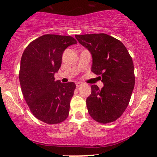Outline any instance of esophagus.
I'll return each instance as SVG.
<instances>
[{
	"instance_id": "34e87169",
	"label": "esophagus",
	"mask_w": 157,
	"mask_h": 157,
	"mask_svg": "<svg viewBox=\"0 0 157 157\" xmlns=\"http://www.w3.org/2000/svg\"><path fill=\"white\" fill-rule=\"evenodd\" d=\"M82 85H83V83H82V82H77V83H76V87H77V88H79V87H81Z\"/></svg>"
}]
</instances>
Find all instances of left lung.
<instances>
[{
    "label": "left lung",
    "instance_id": "obj_1",
    "mask_svg": "<svg viewBox=\"0 0 157 157\" xmlns=\"http://www.w3.org/2000/svg\"><path fill=\"white\" fill-rule=\"evenodd\" d=\"M76 39L91 52L92 72L104 84L91 86L86 100L90 115L107 124L120 118L129 105L135 83L134 64L124 44L105 33L76 35Z\"/></svg>",
    "mask_w": 157,
    "mask_h": 157
}]
</instances>
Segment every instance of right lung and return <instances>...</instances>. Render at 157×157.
I'll use <instances>...</instances> for the list:
<instances>
[{
    "label": "right lung",
    "mask_w": 157,
    "mask_h": 157,
    "mask_svg": "<svg viewBox=\"0 0 157 157\" xmlns=\"http://www.w3.org/2000/svg\"><path fill=\"white\" fill-rule=\"evenodd\" d=\"M78 42L67 35L47 34L32 41L24 50L19 79L30 112L37 120L54 124L67 118L70 100L76 85L72 82L55 80L61 66L63 53Z\"/></svg>",
    "instance_id": "obj_1"
}]
</instances>
